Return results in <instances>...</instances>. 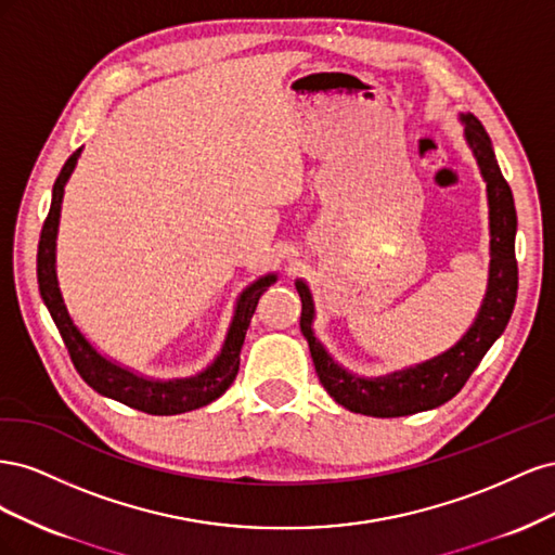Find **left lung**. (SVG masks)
<instances>
[{
    "instance_id": "left-lung-1",
    "label": "left lung",
    "mask_w": 555,
    "mask_h": 555,
    "mask_svg": "<svg viewBox=\"0 0 555 555\" xmlns=\"http://www.w3.org/2000/svg\"><path fill=\"white\" fill-rule=\"evenodd\" d=\"M461 122L465 127V141L473 147L479 164L481 178L486 180L489 194V227H491V263H489V287H486L483 304L477 312L475 324L467 328L463 338L447 349L444 354L418 363L405 371H396L384 377H359L345 371L331 359L324 345L314 338L312 319L314 304L308 284L296 280V292L300 296V331L310 345L314 371L328 396L338 405L367 414V416H405L424 410H433L456 396L467 377L483 359L486 351L505 331L518 292V268H516V208L509 184L502 176L489 133L473 113H463Z\"/></svg>"
}]
</instances>
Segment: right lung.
Instances as JSON below:
<instances>
[{"label":"right lung","instance_id":"1","mask_svg":"<svg viewBox=\"0 0 555 555\" xmlns=\"http://www.w3.org/2000/svg\"><path fill=\"white\" fill-rule=\"evenodd\" d=\"M80 150L82 147H78L62 166V171L53 184V201H50V210L41 229L39 251H37V280H39V292H41L43 304L50 317H53L66 349H69V357L76 365V371L96 393L113 398L133 410H141L145 414H157V416L182 414V412L204 408L208 402L220 398L233 384V379H236L238 365H241V349L245 343L249 319L257 310L261 294L271 287V284L278 280V275L268 273L257 282H251L249 287L241 294L236 314H233V322L229 326L222 351L204 373H198L194 377L150 379L129 371V367L117 365L104 354H99V351L86 340V335L78 331L74 319L69 317V310H66L64 298L60 294L57 273H55V238H57V227H60L64 184L76 169Z\"/></svg>","mask_w":555,"mask_h":555}]
</instances>
